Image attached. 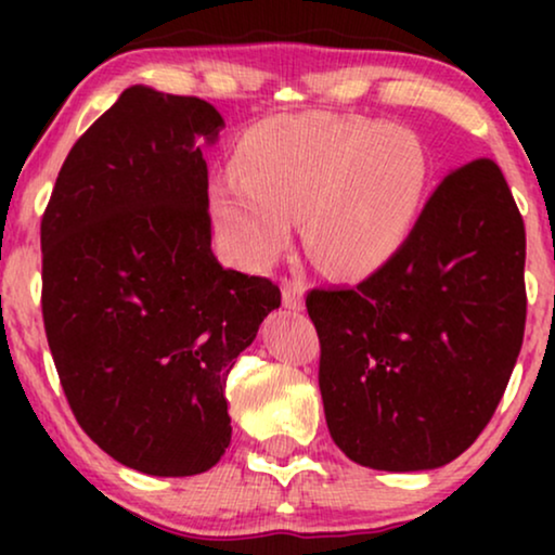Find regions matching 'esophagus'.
Listing matches in <instances>:
<instances>
[{
  "instance_id": "obj_1",
  "label": "esophagus",
  "mask_w": 555,
  "mask_h": 555,
  "mask_svg": "<svg viewBox=\"0 0 555 555\" xmlns=\"http://www.w3.org/2000/svg\"><path fill=\"white\" fill-rule=\"evenodd\" d=\"M280 287H283V306L291 310H302V306H306V285H302V280L285 278Z\"/></svg>"
}]
</instances>
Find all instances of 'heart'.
<instances>
[{
	"mask_svg": "<svg viewBox=\"0 0 555 555\" xmlns=\"http://www.w3.org/2000/svg\"><path fill=\"white\" fill-rule=\"evenodd\" d=\"M232 171L209 189L211 222L232 262L268 268L302 215L313 260L333 275L363 278L412 237L431 162L406 126L295 113L249 128Z\"/></svg>",
	"mask_w": 555,
	"mask_h": 555,
	"instance_id": "1",
	"label": "heart"
}]
</instances>
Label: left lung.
<instances>
[{
    "instance_id": "1",
    "label": "left lung",
    "mask_w": 555,
    "mask_h": 555,
    "mask_svg": "<svg viewBox=\"0 0 555 555\" xmlns=\"http://www.w3.org/2000/svg\"><path fill=\"white\" fill-rule=\"evenodd\" d=\"M522 268L520 211L498 164L477 158L437 186L382 270L308 293L325 422L348 460L416 473L480 437L522 346Z\"/></svg>"
}]
</instances>
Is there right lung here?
Wrapping results in <instances>:
<instances>
[{
  "instance_id": "add662e5",
  "label": "right lung",
  "mask_w": 555,
  "mask_h": 555,
  "mask_svg": "<svg viewBox=\"0 0 555 555\" xmlns=\"http://www.w3.org/2000/svg\"><path fill=\"white\" fill-rule=\"evenodd\" d=\"M224 120L133 86L75 141L42 215V318L75 420L120 465L207 473L232 439L224 384L280 287L211 253L202 141Z\"/></svg>"
}]
</instances>
